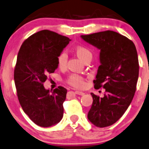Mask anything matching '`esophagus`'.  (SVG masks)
I'll list each match as a JSON object with an SVG mask.
<instances>
[{"instance_id":"esophagus-1","label":"esophagus","mask_w":149,"mask_h":149,"mask_svg":"<svg viewBox=\"0 0 149 149\" xmlns=\"http://www.w3.org/2000/svg\"><path fill=\"white\" fill-rule=\"evenodd\" d=\"M74 93H75V94L79 95H85V93H82V92H81V91H75Z\"/></svg>"}]
</instances>
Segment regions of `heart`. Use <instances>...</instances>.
<instances>
[{"label": "heart", "instance_id": "obj_1", "mask_svg": "<svg viewBox=\"0 0 149 149\" xmlns=\"http://www.w3.org/2000/svg\"><path fill=\"white\" fill-rule=\"evenodd\" d=\"M74 52L81 60L85 62L87 60H91L93 58V53L91 50L87 47L84 45H78L74 48ZM67 54L66 52H62L57 56L58 67L61 69H64L67 66ZM67 83L75 88H82L85 85V79L82 76L75 74H71L69 75L66 79Z\"/></svg>", "mask_w": 149, "mask_h": 149}]
</instances>
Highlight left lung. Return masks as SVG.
Instances as JSON below:
<instances>
[{"instance_id": "8db88e82", "label": "left lung", "mask_w": 149, "mask_h": 149, "mask_svg": "<svg viewBox=\"0 0 149 149\" xmlns=\"http://www.w3.org/2000/svg\"><path fill=\"white\" fill-rule=\"evenodd\" d=\"M81 37L100 49L95 89L103 87V97L93 98L87 118L99 128L110 126L120 118L131 104L139 73L138 54L131 40L113 31L97 32Z\"/></svg>"}]
</instances>
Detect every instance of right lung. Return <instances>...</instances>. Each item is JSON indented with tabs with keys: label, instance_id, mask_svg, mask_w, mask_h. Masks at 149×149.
<instances>
[{
	"label": "right lung",
	"instance_id": "1",
	"mask_svg": "<svg viewBox=\"0 0 149 149\" xmlns=\"http://www.w3.org/2000/svg\"><path fill=\"white\" fill-rule=\"evenodd\" d=\"M71 41L49 30H42L26 39L18 52L14 69L18 99L24 113L35 124L50 127L63 117L67 89L53 92L43 83L58 67L57 56Z\"/></svg>",
	"mask_w": 149,
	"mask_h": 149
}]
</instances>
